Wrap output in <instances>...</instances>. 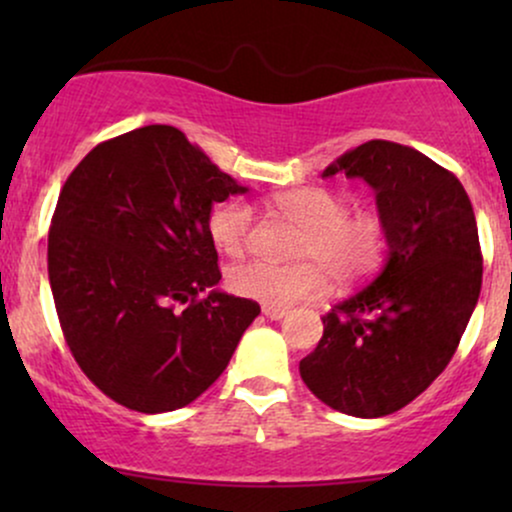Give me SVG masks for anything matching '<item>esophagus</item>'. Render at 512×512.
Returning <instances> with one entry per match:
<instances>
[{
	"label": "esophagus",
	"mask_w": 512,
	"mask_h": 512,
	"mask_svg": "<svg viewBox=\"0 0 512 512\" xmlns=\"http://www.w3.org/2000/svg\"><path fill=\"white\" fill-rule=\"evenodd\" d=\"M262 315H267L269 320H281V317L286 315V310L284 308H274V305H264Z\"/></svg>",
	"instance_id": "obj_1"
}]
</instances>
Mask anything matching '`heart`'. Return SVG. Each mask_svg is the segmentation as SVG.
<instances>
[{
    "label": "heart",
    "instance_id": "heart-1",
    "mask_svg": "<svg viewBox=\"0 0 512 512\" xmlns=\"http://www.w3.org/2000/svg\"><path fill=\"white\" fill-rule=\"evenodd\" d=\"M286 219L303 228L293 245V264L264 260L240 262L228 269V286L250 301L289 308L322 296L330 279L342 289L363 284L378 272L387 248L385 221L373 211L351 214L349 202L327 187H296L274 199ZM252 207L223 202L211 209L207 231L226 255H240L252 236Z\"/></svg>",
    "mask_w": 512,
    "mask_h": 512
}]
</instances>
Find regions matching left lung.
I'll return each instance as SVG.
<instances>
[{
  "instance_id": "left-lung-1",
  "label": "left lung",
  "mask_w": 512,
  "mask_h": 512,
  "mask_svg": "<svg viewBox=\"0 0 512 512\" xmlns=\"http://www.w3.org/2000/svg\"><path fill=\"white\" fill-rule=\"evenodd\" d=\"M375 190L387 228L378 276L322 317L301 378L327 407L361 419L395 414L443 373L481 291L477 219L462 182L421 151L373 139L330 163Z\"/></svg>"
}]
</instances>
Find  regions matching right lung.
Here are the masks:
<instances>
[{"mask_svg":"<svg viewBox=\"0 0 512 512\" xmlns=\"http://www.w3.org/2000/svg\"><path fill=\"white\" fill-rule=\"evenodd\" d=\"M243 192L170 125L101 142L64 182L48 233L52 298L74 361L122 407L195 402L260 315L250 298H202L221 279L211 207Z\"/></svg>","mask_w":512,"mask_h":512,"instance_id":"add662e5","label":"right lung"}]
</instances>
